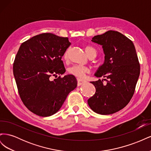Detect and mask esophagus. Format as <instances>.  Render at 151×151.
<instances>
[{
  "label": "esophagus",
  "instance_id": "esophagus-1",
  "mask_svg": "<svg viewBox=\"0 0 151 151\" xmlns=\"http://www.w3.org/2000/svg\"><path fill=\"white\" fill-rule=\"evenodd\" d=\"M77 86H81L82 84H84V83H86V81H85V80H84V79H79V78L77 79Z\"/></svg>",
  "mask_w": 151,
  "mask_h": 151
}]
</instances>
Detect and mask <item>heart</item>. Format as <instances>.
<instances>
[{"label": "heart", "mask_w": 151, "mask_h": 151, "mask_svg": "<svg viewBox=\"0 0 151 151\" xmlns=\"http://www.w3.org/2000/svg\"><path fill=\"white\" fill-rule=\"evenodd\" d=\"M85 50L86 53L88 54L89 57L96 56L97 54L96 50L94 47L89 46V45H88V46L86 47ZM68 58V52L66 51L64 54V59L65 60H67ZM89 72L90 68L86 66L74 65L68 68V72L69 73V74L78 77V78H84L86 74H88Z\"/></svg>", "instance_id": "heart-1"}]
</instances>
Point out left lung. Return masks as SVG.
Wrapping results in <instances>:
<instances>
[{
  "label": "left lung",
  "mask_w": 151,
  "mask_h": 151,
  "mask_svg": "<svg viewBox=\"0 0 151 151\" xmlns=\"http://www.w3.org/2000/svg\"><path fill=\"white\" fill-rule=\"evenodd\" d=\"M92 42L102 45L105 60L91 82L96 93L88 100L90 108L101 115H110L126 106L134 94L140 75V63L134 45L125 35L109 30L94 36Z\"/></svg>",
  "instance_id": "obj_1"
}]
</instances>
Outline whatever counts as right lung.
Instances as JSON below:
<instances>
[{"mask_svg": "<svg viewBox=\"0 0 151 151\" xmlns=\"http://www.w3.org/2000/svg\"><path fill=\"white\" fill-rule=\"evenodd\" d=\"M70 45L68 38L42 33L22 43L18 50L13 64L18 93L36 115L46 117L57 113L77 87L74 76H60L65 72L62 58Z\"/></svg>", "mask_w": 151, "mask_h": 151, "instance_id": "obj_1", "label": "right lung"}]
</instances>
